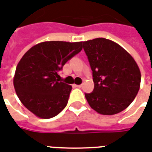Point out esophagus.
Masks as SVG:
<instances>
[{
  "mask_svg": "<svg viewBox=\"0 0 152 152\" xmlns=\"http://www.w3.org/2000/svg\"><path fill=\"white\" fill-rule=\"evenodd\" d=\"M82 84H81V85H75V86H76V87H78V88H81V87H82Z\"/></svg>",
  "mask_w": 152,
  "mask_h": 152,
  "instance_id": "34e87169",
  "label": "esophagus"
}]
</instances>
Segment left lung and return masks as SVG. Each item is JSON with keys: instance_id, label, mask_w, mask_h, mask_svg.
I'll list each match as a JSON object with an SVG mask.
<instances>
[{"instance_id": "1", "label": "left lung", "mask_w": 152, "mask_h": 152, "mask_svg": "<svg viewBox=\"0 0 152 152\" xmlns=\"http://www.w3.org/2000/svg\"><path fill=\"white\" fill-rule=\"evenodd\" d=\"M93 72L94 88L86 94L87 102L102 115L124 111L140 88L141 72L134 58L114 41L96 38L83 42Z\"/></svg>"}]
</instances>
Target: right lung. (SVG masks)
Here are the masks:
<instances>
[{
	"mask_svg": "<svg viewBox=\"0 0 152 152\" xmlns=\"http://www.w3.org/2000/svg\"><path fill=\"white\" fill-rule=\"evenodd\" d=\"M81 50L82 42L45 41L25 53L16 67L14 86L26 108L42 119L65 108L72 86L60 81L58 72Z\"/></svg>",
	"mask_w": 152,
	"mask_h": 152,
	"instance_id": "1",
	"label": "right lung"
}]
</instances>
